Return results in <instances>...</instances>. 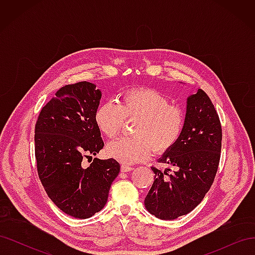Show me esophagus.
Segmentation results:
<instances>
[{"label": "esophagus", "mask_w": 255, "mask_h": 255, "mask_svg": "<svg viewBox=\"0 0 255 255\" xmlns=\"http://www.w3.org/2000/svg\"><path fill=\"white\" fill-rule=\"evenodd\" d=\"M133 167L129 166V165H122L121 166V172H128L130 170H133Z\"/></svg>", "instance_id": "34e87169"}]
</instances>
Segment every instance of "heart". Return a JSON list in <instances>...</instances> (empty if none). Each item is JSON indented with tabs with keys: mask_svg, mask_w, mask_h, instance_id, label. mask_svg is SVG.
<instances>
[{
	"mask_svg": "<svg viewBox=\"0 0 255 255\" xmlns=\"http://www.w3.org/2000/svg\"><path fill=\"white\" fill-rule=\"evenodd\" d=\"M125 119H136L134 137L121 138L109 143V155L123 164H133L156 152L170 150L186 126V113L179 105L169 104V100L152 88H132L119 95L117 104L104 102L98 106L95 122L109 138L117 136Z\"/></svg>",
	"mask_w": 255,
	"mask_h": 255,
	"instance_id": "heart-1",
	"label": "heart"
}]
</instances>
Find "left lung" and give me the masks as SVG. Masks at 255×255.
Wrapping results in <instances>:
<instances>
[{
    "instance_id": "left-lung-1",
    "label": "left lung",
    "mask_w": 255,
    "mask_h": 255,
    "mask_svg": "<svg viewBox=\"0 0 255 255\" xmlns=\"http://www.w3.org/2000/svg\"><path fill=\"white\" fill-rule=\"evenodd\" d=\"M221 125L211 99L202 89L187 98L186 126L180 140L158 159L175 170L151 167L154 182L144 199L150 214L173 220L190 213L210 190L221 152Z\"/></svg>"
}]
</instances>
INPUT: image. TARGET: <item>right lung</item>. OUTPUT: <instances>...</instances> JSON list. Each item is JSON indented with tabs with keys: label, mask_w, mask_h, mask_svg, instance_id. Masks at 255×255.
I'll use <instances>...</instances> for the list:
<instances>
[{
	"label": "right lung",
	"mask_w": 255,
	"mask_h": 255,
	"mask_svg": "<svg viewBox=\"0 0 255 255\" xmlns=\"http://www.w3.org/2000/svg\"><path fill=\"white\" fill-rule=\"evenodd\" d=\"M102 92L95 84L80 82L61 87L42 107L35 127L37 171L49 198L60 211L86 219L100 212L120 171L116 159L83 158L104 146L95 113Z\"/></svg>",
	"instance_id": "obj_1"
}]
</instances>
